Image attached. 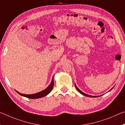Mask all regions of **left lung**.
<instances>
[{"label": "left lung", "mask_w": 125, "mask_h": 125, "mask_svg": "<svg viewBox=\"0 0 125 125\" xmlns=\"http://www.w3.org/2000/svg\"><path fill=\"white\" fill-rule=\"evenodd\" d=\"M75 87H76V88L77 89V90L80 93V94H82V95H84V96H87V97H99L100 96H91V95H89V94H84V92H82V91H81L80 89H79L78 87H77V86L76 84H75ZM114 87H113V88H114ZM112 88L111 89V90L108 91V92H110V91L111 90H112V88Z\"/></svg>", "instance_id": "obj_1"}]
</instances>
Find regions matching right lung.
Masks as SVG:
<instances>
[{"instance_id":"add662e5","label":"right lung","mask_w":125,"mask_h":125,"mask_svg":"<svg viewBox=\"0 0 125 125\" xmlns=\"http://www.w3.org/2000/svg\"><path fill=\"white\" fill-rule=\"evenodd\" d=\"M53 86H54V80H53V76L52 81H51L50 84H49V86L45 89V90L42 91L41 92H39L34 94H23L19 92H18L17 91L16 92L19 94L21 95V96H22L23 97H25L31 98V99H36V98H39L43 97H44L45 96H47V94H48L49 93L51 92V91L52 90Z\"/></svg>"}]
</instances>
